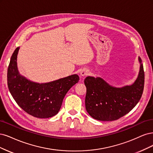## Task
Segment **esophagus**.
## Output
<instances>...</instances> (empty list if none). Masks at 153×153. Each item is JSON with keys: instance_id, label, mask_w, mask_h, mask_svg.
Here are the masks:
<instances>
[{"instance_id": "esophagus-1", "label": "esophagus", "mask_w": 153, "mask_h": 153, "mask_svg": "<svg viewBox=\"0 0 153 153\" xmlns=\"http://www.w3.org/2000/svg\"><path fill=\"white\" fill-rule=\"evenodd\" d=\"M80 74H81V76H87L88 74V72H87V71L82 70V71H81Z\"/></svg>"}]
</instances>
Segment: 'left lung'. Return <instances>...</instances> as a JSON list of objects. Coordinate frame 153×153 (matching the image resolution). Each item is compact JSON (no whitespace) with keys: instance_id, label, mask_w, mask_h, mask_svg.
<instances>
[{"instance_id":"left-lung-1","label":"left lung","mask_w":153,"mask_h":153,"mask_svg":"<svg viewBox=\"0 0 153 153\" xmlns=\"http://www.w3.org/2000/svg\"><path fill=\"white\" fill-rule=\"evenodd\" d=\"M139 62V75L131 85L117 88L100 77L85 78L86 109L93 118L103 121H114L134 109L140 99L144 86V67L140 57Z\"/></svg>"}]
</instances>
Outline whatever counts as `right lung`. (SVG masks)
Listing matches in <instances>:
<instances>
[{"mask_svg":"<svg viewBox=\"0 0 153 153\" xmlns=\"http://www.w3.org/2000/svg\"><path fill=\"white\" fill-rule=\"evenodd\" d=\"M18 47L11 56L7 69V85L14 100L31 116L48 118L55 116L60 109L68 91L79 80L73 74L46 83L31 81L19 74L17 67Z\"/></svg>","mask_w":153,"mask_h":153,"instance_id":"add662e5","label":"right lung"}]
</instances>
